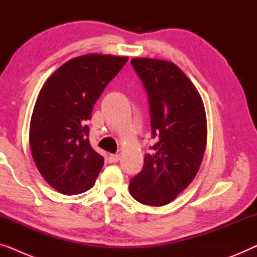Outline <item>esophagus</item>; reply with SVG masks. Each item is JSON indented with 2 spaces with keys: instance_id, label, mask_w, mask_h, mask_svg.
<instances>
[{
  "instance_id": "34e87169",
  "label": "esophagus",
  "mask_w": 257,
  "mask_h": 257,
  "mask_svg": "<svg viewBox=\"0 0 257 257\" xmlns=\"http://www.w3.org/2000/svg\"><path fill=\"white\" fill-rule=\"evenodd\" d=\"M119 159H120V156H119V154H110V156H108V161H110V163H117Z\"/></svg>"
}]
</instances>
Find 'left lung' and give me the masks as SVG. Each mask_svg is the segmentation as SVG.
<instances>
[{
  "instance_id": "obj_1",
  "label": "left lung",
  "mask_w": 257,
  "mask_h": 257,
  "mask_svg": "<svg viewBox=\"0 0 257 257\" xmlns=\"http://www.w3.org/2000/svg\"><path fill=\"white\" fill-rule=\"evenodd\" d=\"M131 64L149 98L152 138L143 170L130 180L137 201L164 206L193 181L207 140L205 107L187 76L173 63L133 58Z\"/></svg>"
}]
</instances>
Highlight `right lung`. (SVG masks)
Wrapping results in <instances>:
<instances>
[{"label":"right lung","mask_w":257,"mask_h":257,"mask_svg":"<svg viewBox=\"0 0 257 257\" xmlns=\"http://www.w3.org/2000/svg\"><path fill=\"white\" fill-rule=\"evenodd\" d=\"M127 57L91 54L70 59L52 73L35 104L30 147L35 164L51 187L66 195L92 187L104 158L90 145L93 105Z\"/></svg>","instance_id":"add662e5"}]
</instances>
